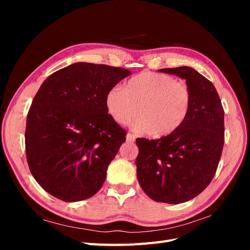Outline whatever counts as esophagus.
<instances>
[{
    "instance_id": "obj_1",
    "label": "esophagus",
    "mask_w": 250,
    "mask_h": 250,
    "mask_svg": "<svg viewBox=\"0 0 250 250\" xmlns=\"http://www.w3.org/2000/svg\"><path fill=\"white\" fill-rule=\"evenodd\" d=\"M126 140L127 142H130V143H133L135 141V135L132 134V133H127L126 135Z\"/></svg>"
}]
</instances>
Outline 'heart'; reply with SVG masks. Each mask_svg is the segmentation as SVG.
Here are the masks:
<instances>
[{
  "label": "heart",
  "mask_w": 250,
  "mask_h": 250,
  "mask_svg": "<svg viewBox=\"0 0 250 250\" xmlns=\"http://www.w3.org/2000/svg\"><path fill=\"white\" fill-rule=\"evenodd\" d=\"M192 105V92L186 82L167 74L143 72L127 82L125 88L111 87L105 96L109 117L127 125L138 115L134 130L168 135L184 124ZM139 110H137V107Z\"/></svg>",
  "instance_id": "heart-1"
}]
</instances>
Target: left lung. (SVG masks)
<instances>
[{"mask_svg": "<svg viewBox=\"0 0 250 250\" xmlns=\"http://www.w3.org/2000/svg\"><path fill=\"white\" fill-rule=\"evenodd\" d=\"M160 71L186 79L191 109L184 124L167 137L137 139L135 165L148 197L178 204L199 195L215 176L224 145V110L213 83L192 67Z\"/></svg>", "mask_w": 250, "mask_h": 250, "instance_id": "left-lung-1", "label": "left lung"}]
</instances>
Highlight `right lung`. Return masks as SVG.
I'll use <instances>...</instances> for the list:
<instances>
[{
    "mask_svg": "<svg viewBox=\"0 0 250 250\" xmlns=\"http://www.w3.org/2000/svg\"><path fill=\"white\" fill-rule=\"evenodd\" d=\"M131 73L77 62L42 82L27 115L25 146L30 172L54 197L76 202L94 196L126 131L105 106L108 90Z\"/></svg>",
    "mask_w": 250,
    "mask_h": 250,
    "instance_id": "right-lung-1",
    "label": "right lung"
}]
</instances>
